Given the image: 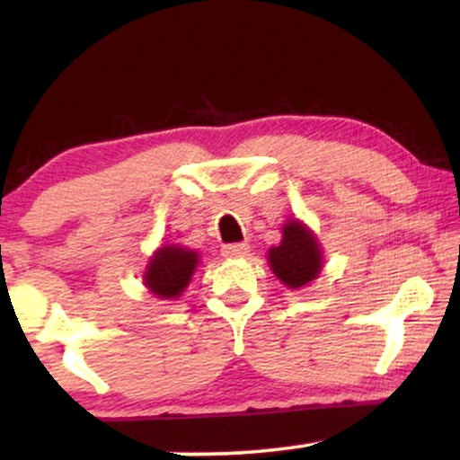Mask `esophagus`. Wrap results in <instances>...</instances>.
Wrapping results in <instances>:
<instances>
[{"mask_svg": "<svg viewBox=\"0 0 460 460\" xmlns=\"http://www.w3.org/2000/svg\"><path fill=\"white\" fill-rule=\"evenodd\" d=\"M249 243H232V244H224L222 253L226 257H243L249 253Z\"/></svg>", "mask_w": 460, "mask_h": 460, "instance_id": "esophagus-1", "label": "esophagus"}]
</instances>
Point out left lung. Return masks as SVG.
Listing matches in <instances>:
<instances>
[{"instance_id":"left-lung-1","label":"left lung","mask_w":460,"mask_h":460,"mask_svg":"<svg viewBox=\"0 0 460 460\" xmlns=\"http://www.w3.org/2000/svg\"><path fill=\"white\" fill-rule=\"evenodd\" d=\"M268 261L272 272L288 288H301L318 279L323 270V251L310 228L297 219L282 226V241L279 247L268 251Z\"/></svg>"}]
</instances>
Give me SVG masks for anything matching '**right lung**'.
Segmentation results:
<instances>
[{
  "label": "right lung",
  "mask_w": 460,
  "mask_h": 460,
  "mask_svg": "<svg viewBox=\"0 0 460 460\" xmlns=\"http://www.w3.org/2000/svg\"><path fill=\"white\" fill-rule=\"evenodd\" d=\"M199 266L197 251L178 247V244H163L156 253L150 257L146 272H144V285L161 299H175L184 293L190 282L194 268Z\"/></svg>",
  "instance_id": "1"
}]
</instances>
